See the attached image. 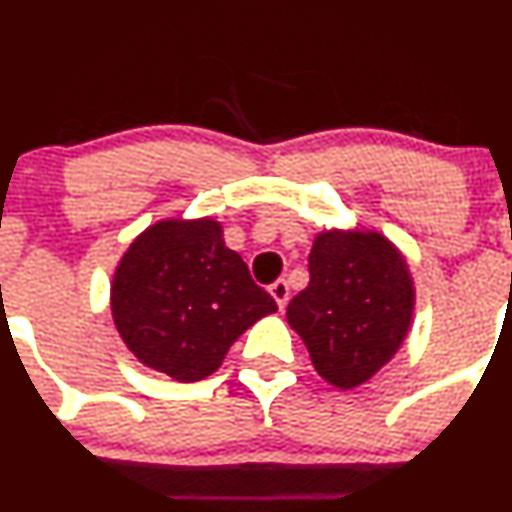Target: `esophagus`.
<instances>
[{
	"label": "esophagus",
	"instance_id": "34e87169",
	"mask_svg": "<svg viewBox=\"0 0 512 512\" xmlns=\"http://www.w3.org/2000/svg\"><path fill=\"white\" fill-rule=\"evenodd\" d=\"M270 294H272V297H275L277 307H280V309L287 307V302H289V285H287L285 280H277L275 285L270 287Z\"/></svg>",
	"mask_w": 512,
	"mask_h": 512
}]
</instances>
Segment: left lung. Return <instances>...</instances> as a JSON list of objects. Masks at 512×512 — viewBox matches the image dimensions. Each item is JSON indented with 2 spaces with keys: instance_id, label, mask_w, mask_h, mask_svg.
<instances>
[{
  "instance_id": "8db88e82",
  "label": "left lung",
  "mask_w": 512,
  "mask_h": 512,
  "mask_svg": "<svg viewBox=\"0 0 512 512\" xmlns=\"http://www.w3.org/2000/svg\"><path fill=\"white\" fill-rule=\"evenodd\" d=\"M416 289L404 252L376 230H324L309 252V285L287 322L314 369L356 389L394 359L414 319Z\"/></svg>"
}]
</instances>
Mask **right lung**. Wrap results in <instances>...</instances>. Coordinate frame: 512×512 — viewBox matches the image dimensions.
<instances>
[{
	"instance_id": "1",
	"label": "right lung",
	"mask_w": 512,
	"mask_h": 512,
	"mask_svg": "<svg viewBox=\"0 0 512 512\" xmlns=\"http://www.w3.org/2000/svg\"><path fill=\"white\" fill-rule=\"evenodd\" d=\"M111 312L141 364L190 384L218 371L235 339L277 304L225 245L218 220L170 218L123 252Z\"/></svg>"
}]
</instances>
